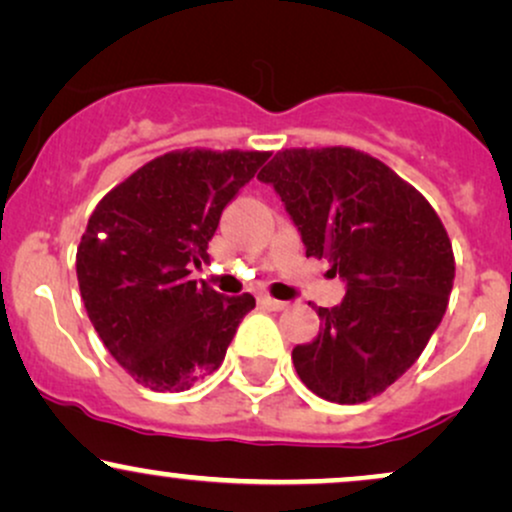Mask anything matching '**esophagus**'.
Segmentation results:
<instances>
[{
	"instance_id": "1",
	"label": "esophagus",
	"mask_w": 512,
	"mask_h": 512,
	"mask_svg": "<svg viewBox=\"0 0 512 512\" xmlns=\"http://www.w3.org/2000/svg\"><path fill=\"white\" fill-rule=\"evenodd\" d=\"M260 305L267 307V310H272V312H279V310H283V307H286L283 300H274V298H269V295H260Z\"/></svg>"
}]
</instances>
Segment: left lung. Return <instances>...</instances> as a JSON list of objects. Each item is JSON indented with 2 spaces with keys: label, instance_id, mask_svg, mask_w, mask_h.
Segmentation results:
<instances>
[{
  "label": "left lung",
  "instance_id": "8db88e82",
  "mask_svg": "<svg viewBox=\"0 0 512 512\" xmlns=\"http://www.w3.org/2000/svg\"><path fill=\"white\" fill-rule=\"evenodd\" d=\"M281 197L307 257L346 283L319 307L317 338L293 348L303 384L331 403H365L403 377L441 324L453 291L448 233L424 197L350 147L283 150L257 174Z\"/></svg>",
  "mask_w": 512,
  "mask_h": 512
}]
</instances>
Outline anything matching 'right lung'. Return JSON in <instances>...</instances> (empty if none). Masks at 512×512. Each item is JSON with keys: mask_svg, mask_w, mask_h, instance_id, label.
Returning <instances> with one entry per match:
<instances>
[{"mask_svg": "<svg viewBox=\"0 0 512 512\" xmlns=\"http://www.w3.org/2000/svg\"><path fill=\"white\" fill-rule=\"evenodd\" d=\"M269 152L186 150L152 159L95 207L76 255L85 310L138 384L178 393L224 362L255 307L190 281L209 260L221 212Z\"/></svg>", "mask_w": 512, "mask_h": 512, "instance_id": "right-lung-1", "label": "right lung"}]
</instances>
